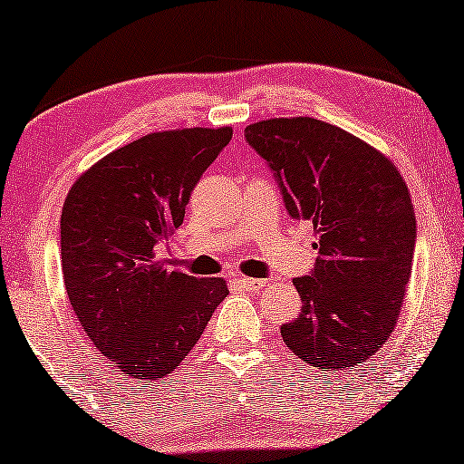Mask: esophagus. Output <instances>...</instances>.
<instances>
[{"instance_id":"34e87169","label":"esophagus","mask_w":464,"mask_h":464,"mask_svg":"<svg viewBox=\"0 0 464 464\" xmlns=\"http://www.w3.org/2000/svg\"><path fill=\"white\" fill-rule=\"evenodd\" d=\"M239 285L246 289V292H258V289L266 287L268 281H262V279H250V276H239Z\"/></svg>"}]
</instances>
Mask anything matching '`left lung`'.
<instances>
[{
    "mask_svg": "<svg viewBox=\"0 0 464 464\" xmlns=\"http://www.w3.org/2000/svg\"><path fill=\"white\" fill-rule=\"evenodd\" d=\"M265 158L289 217L310 220L319 258L295 276L302 313L281 327L304 362L358 366L396 327L411 279L417 218L392 160L335 124L295 116L246 127Z\"/></svg>",
    "mask_w": 464,
    "mask_h": 464,
    "instance_id": "1",
    "label": "left lung"
}]
</instances>
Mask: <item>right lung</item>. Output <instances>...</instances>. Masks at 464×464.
I'll use <instances>...</instances> for the list:
<instances>
[{"mask_svg": "<svg viewBox=\"0 0 464 464\" xmlns=\"http://www.w3.org/2000/svg\"><path fill=\"white\" fill-rule=\"evenodd\" d=\"M231 135V127L150 133L103 156L64 199L68 300L95 348L137 382L175 371L229 295L220 276L169 271L156 247L181 227L193 188Z\"/></svg>", "mask_w": 464, "mask_h": 464, "instance_id": "right-lung-1", "label": "right lung"}]
</instances>
